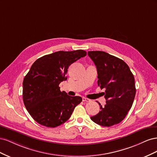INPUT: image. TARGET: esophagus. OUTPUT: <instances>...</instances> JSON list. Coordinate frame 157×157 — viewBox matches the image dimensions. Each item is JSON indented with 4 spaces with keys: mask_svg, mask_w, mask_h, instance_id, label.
<instances>
[{
    "mask_svg": "<svg viewBox=\"0 0 157 157\" xmlns=\"http://www.w3.org/2000/svg\"><path fill=\"white\" fill-rule=\"evenodd\" d=\"M82 101H85V102H88V101H90V100L89 99H88V98H86L83 97V98H82Z\"/></svg>",
    "mask_w": 157,
    "mask_h": 157,
    "instance_id": "esophagus-1",
    "label": "esophagus"
}]
</instances>
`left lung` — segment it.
<instances>
[{
	"mask_svg": "<svg viewBox=\"0 0 157 157\" xmlns=\"http://www.w3.org/2000/svg\"><path fill=\"white\" fill-rule=\"evenodd\" d=\"M88 55L96 65L98 84L105 88L106 103L91 120L96 124L109 127L124 120L131 109L136 96L135 79L124 61L103 51H89ZM98 102V101H97Z\"/></svg>",
	"mask_w": 157,
	"mask_h": 157,
	"instance_id": "obj_1",
	"label": "left lung"
}]
</instances>
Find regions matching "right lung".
<instances>
[{
  "instance_id": "right-lung-1",
  "label": "right lung",
  "mask_w": 157,
  "mask_h": 157,
  "mask_svg": "<svg viewBox=\"0 0 157 157\" xmlns=\"http://www.w3.org/2000/svg\"><path fill=\"white\" fill-rule=\"evenodd\" d=\"M86 56L82 50L59 51L36 59L23 82V100L30 115L39 124L55 128L71 117L82 101L60 91L59 85L67 80L69 66Z\"/></svg>"
}]
</instances>
